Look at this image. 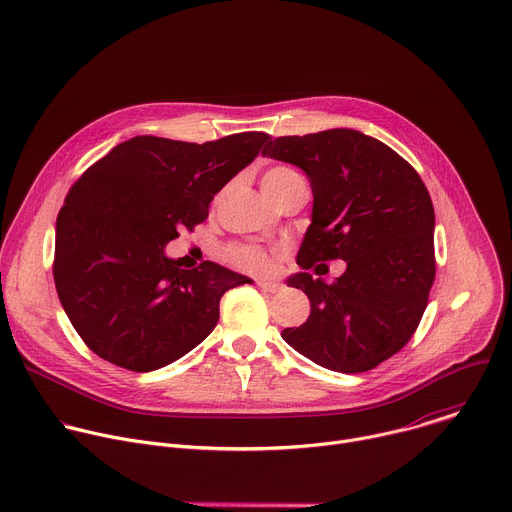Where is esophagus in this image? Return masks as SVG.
Instances as JSON below:
<instances>
[{
    "label": "esophagus",
    "mask_w": 512,
    "mask_h": 512,
    "mask_svg": "<svg viewBox=\"0 0 512 512\" xmlns=\"http://www.w3.org/2000/svg\"><path fill=\"white\" fill-rule=\"evenodd\" d=\"M257 285H259V289L267 291V294H275V291L281 289V285L273 283V281H257Z\"/></svg>",
    "instance_id": "34e87169"
}]
</instances>
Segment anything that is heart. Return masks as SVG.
<instances>
[{
  "mask_svg": "<svg viewBox=\"0 0 512 512\" xmlns=\"http://www.w3.org/2000/svg\"><path fill=\"white\" fill-rule=\"evenodd\" d=\"M300 178V174H296L291 168L285 166H273L269 168L263 178H261V188L265 192V196L275 202V198L281 194V190L291 182ZM225 259L241 269V271H249V273H261L269 267V255L265 249L257 247V245H231L225 251Z\"/></svg>",
  "mask_w": 512,
  "mask_h": 512,
  "instance_id": "b5f03b06",
  "label": "heart"
}]
</instances>
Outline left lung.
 Returning a JSON list of instances; mask_svg holds the SVG:
<instances>
[{"mask_svg": "<svg viewBox=\"0 0 512 512\" xmlns=\"http://www.w3.org/2000/svg\"><path fill=\"white\" fill-rule=\"evenodd\" d=\"M263 156L294 164L312 184V225L287 283L310 300V318L283 340L330 371L364 373L417 330L435 279L429 192L397 152L354 129L267 139ZM342 258L332 284L306 271ZM322 275V273H320Z\"/></svg>", "mask_w": 512, "mask_h": 512, "instance_id": "obj_1", "label": "left lung"}]
</instances>
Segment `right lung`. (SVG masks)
<instances>
[{
	"instance_id": "1",
	"label": "right lung",
	"mask_w": 512,
	"mask_h": 512,
	"mask_svg": "<svg viewBox=\"0 0 512 512\" xmlns=\"http://www.w3.org/2000/svg\"><path fill=\"white\" fill-rule=\"evenodd\" d=\"M267 139L137 135L72 184L56 218L52 273L70 324L97 356L135 373L162 369L214 330L225 291L251 283L212 261L180 269L164 247L206 221L214 194Z\"/></svg>"
}]
</instances>
